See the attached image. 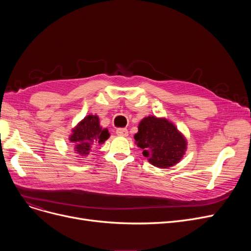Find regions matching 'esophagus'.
<instances>
[{"label":"esophagus","instance_id":"obj_1","mask_svg":"<svg viewBox=\"0 0 251 251\" xmlns=\"http://www.w3.org/2000/svg\"><path fill=\"white\" fill-rule=\"evenodd\" d=\"M117 134L119 136H128V130L126 128H118L117 129Z\"/></svg>","mask_w":251,"mask_h":251}]
</instances>
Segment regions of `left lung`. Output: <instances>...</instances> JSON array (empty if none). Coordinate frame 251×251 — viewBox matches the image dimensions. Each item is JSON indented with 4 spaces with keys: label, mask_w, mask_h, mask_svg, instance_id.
Listing matches in <instances>:
<instances>
[{
    "label": "left lung",
    "mask_w": 251,
    "mask_h": 251,
    "mask_svg": "<svg viewBox=\"0 0 251 251\" xmlns=\"http://www.w3.org/2000/svg\"><path fill=\"white\" fill-rule=\"evenodd\" d=\"M134 139L148 161L161 169L177 165L187 150L186 137L164 117H144L139 122Z\"/></svg>",
    "instance_id": "1"
}]
</instances>
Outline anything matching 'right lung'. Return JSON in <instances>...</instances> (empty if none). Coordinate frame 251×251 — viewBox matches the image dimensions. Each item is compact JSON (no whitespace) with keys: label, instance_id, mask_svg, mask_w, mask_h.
I'll return each instance as SVG.
<instances>
[{"label":"right lung","instance_id":"obj_1","mask_svg":"<svg viewBox=\"0 0 251 251\" xmlns=\"http://www.w3.org/2000/svg\"><path fill=\"white\" fill-rule=\"evenodd\" d=\"M108 128H102L98 115H87L71 129L69 141L78 157L84 159L94 146L102 144L110 137Z\"/></svg>","mask_w":251,"mask_h":251}]
</instances>
